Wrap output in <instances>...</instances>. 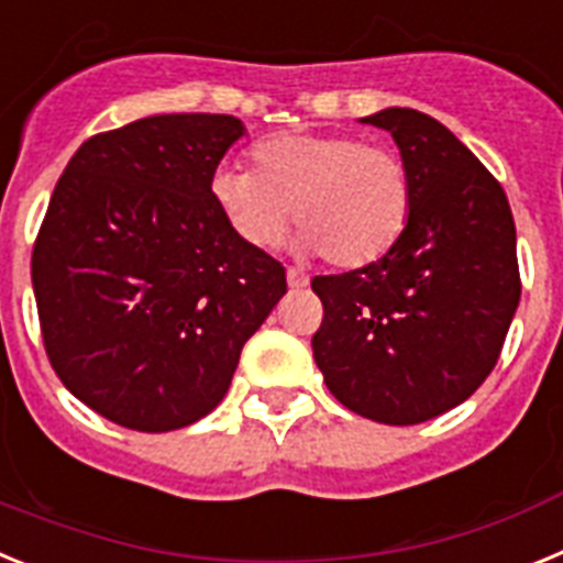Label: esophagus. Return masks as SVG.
Masks as SVG:
<instances>
[{
    "instance_id": "34e87169",
    "label": "esophagus",
    "mask_w": 563,
    "mask_h": 563,
    "mask_svg": "<svg viewBox=\"0 0 563 563\" xmlns=\"http://www.w3.org/2000/svg\"><path fill=\"white\" fill-rule=\"evenodd\" d=\"M286 280H288V286H291V288H302V286H306V283H309V277L302 275L300 268L288 266L286 268Z\"/></svg>"
}]
</instances>
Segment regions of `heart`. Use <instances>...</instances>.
I'll list each match as a JSON object with an SVG mask.
<instances>
[{"label":"heart","mask_w":563,"mask_h":563,"mask_svg":"<svg viewBox=\"0 0 563 563\" xmlns=\"http://www.w3.org/2000/svg\"><path fill=\"white\" fill-rule=\"evenodd\" d=\"M252 164L221 166L209 178V198L246 246H277L295 218L302 252L363 268L383 261L408 229L413 184L388 146L356 135L280 133L254 144Z\"/></svg>","instance_id":"1"}]
</instances>
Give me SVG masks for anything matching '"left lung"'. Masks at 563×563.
Masks as SVG:
<instances>
[{
    "label": "left lung",
    "instance_id": "left-lung-1",
    "mask_svg": "<svg viewBox=\"0 0 563 563\" xmlns=\"http://www.w3.org/2000/svg\"><path fill=\"white\" fill-rule=\"evenodd\" d=\"M363 121L399 144L413 209L383 261L311 280L322 302L311 349L345 408L419 424L496 368L521 297L516 223L501 184L437 119L388 107Z\"/></svg>",
    "mask_w": 563,
    "mask_h": 563
}]
</instances>
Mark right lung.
I'll return each mask as SVG.
<instances>
[{
    "label": "right lung",
    "instance_id": "add662e5",
    "mask_svg": "<svg viewBox=\"0 0 563 563\" xmlns=\"http://www.w3.org/2000/svg\"><path fill=\"white\" fill-rule=\"evenodd\" d=\"M234 115L173 112L92 135L58 178L31 275L47 360L73 397L144 433L227 397L243 342L286 295V268L209 198Z\"/></svg>",
    "mask_w": 563,
    "mask_h": 563
}]
</instances>
